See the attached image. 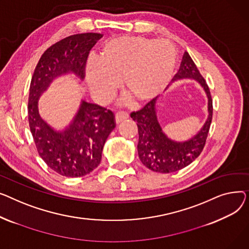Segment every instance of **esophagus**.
Here are the masks:
<instances>
[{
  "label": "esophagus",
  "instance_id": "34e87169",
  "mask_svg": "<svg viewBox=\"0 0 249 249\" xmlns=\"http://www.w3.org/2000/svg\"><path fill=\"white\" fill-rule=\"evenodd\" d=\"M115 124H121L123 121L128 119V114L127 113H124V112H119L115 114Z\"/></svg>",
  "mask_w": 249,
  "mask_h": 249
}]
</instances>
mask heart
Wrapping results in <instances>:
<instances>
[{
    "label": "heart",
    "mask_w": 249,
    "mask_h": 249,
    "mask_svg": "<svg viewBox=\"0 0 249 249\" xmlns=\"http://www.w3.org/2000/svg\"><path fill=\"white\" fill-rule=\"evenodd\" d=\"M177 52L171 43L142 36H122L107 41L100 60L86 64V80L92 94L109 101L124 78V89L138 104L162 94L173 79Z\"/></svg>",
    "instance_id": "b5f03b06"
}]
</instances>
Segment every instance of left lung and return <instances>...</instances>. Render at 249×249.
<instances>
[{
	"instance_id": "8db88e82",
	"label": "left lung",
	"mask_w": 249,
	"mask_h": 249,
	"mask_svg": "<svg viewBox=\"0 0 249 249\" xmlns=\"http://www.w3.org/2000/svg\"><path fill=\"white\" fill-rule=\"evenodd\" d=\"M185 78L197 80L208 97V119L193 138L185 142L169 139L158 122L155 99L148 102L142 109L130 113V118L137 122L139 129V158L145 167L154 172L172 173L179 171L191 164L205 147L213 115L212 97L205 79L188 52H185L180 69L174 76L175 80Z\"/></svg>"
}]
</instances>
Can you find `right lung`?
Wrapping results in <instances>:
<instances>
[{
    "label": "right lung",
    "instance_id": "right-lung-1",
    "mask_svg": "<svg viewBox=\"0 0 249 249\" xmlns=\"http://www.w3.org/2000/svg\"><path fill=\"white\" fill-rule=\"evenodd\" d=\"M98 33H82L53 44L41 56L32 76L28 101V121L39 156L54 172L65 177H82L101 160L106 141L115 127L114 114L99 106L81 101L74 120L63 130L44 121L38 111V99L51 82L63 74L85 76V65Z\"/></svg>",
    "mask_w": 249,
    "mask_h": 249
}]
</instances>
